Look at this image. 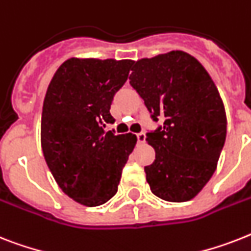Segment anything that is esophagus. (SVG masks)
Returning a JSON list of instances; mask_svg holds the SVG:
<instances>
[{
    "mask_svg": "<svg viewBox=\"0 0 251 251\" xmlns=\"http://www.w3.org/2000/svg\"><path fill=\"white\" fill-rule=\"evenodd\" d=\"M136 139H138V143H144V140H146V135H144V132H139V134H136Z\"/></svg>",
    "mask_w": 251,
    "mask_h": 251,
    "instance_id": "esophagus-1",
    "label": "esophagus"
}]
</instances>
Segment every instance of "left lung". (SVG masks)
<instances>
[{
    "label": "left lung",
    "mask_w": 251,
    "mask_h": 251,
    "mask_svg": "<svg viewBox=\"0 0 251 251\" xmlns=\"http://www.w3.org/2000/svg\"><path fill=\"white\" fill-rule=\"evenodd\" d=\"M130 85L154 122L146 140L156 151L144 168L151 191L170 202L193 199L213 176L227 134L215 83L192 55L170 51L132 62Z\"/></svg>",
    "instance_id": "obj_1"
}]
</instances>
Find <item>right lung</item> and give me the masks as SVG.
Segmentation results:
<instances>
[{
    "instance_id": "1",
    "label": "right lung",
    "mask_w": 251,
    "mask_h": 251,
    "mask_svg": "<svg viewBox=\"0 0 251 251\" xmlns=\"http://www.w3.org/2000/svg\"><path fill=\"white\" fill-rule=\"evenodd\" d=\"M131 60L71 58L55 72L45 95L41 146L67 196L99 206L115 196L136 144L132 134L104 131L111 104L129 76Z\"/></svg>"
}]
</instances>
